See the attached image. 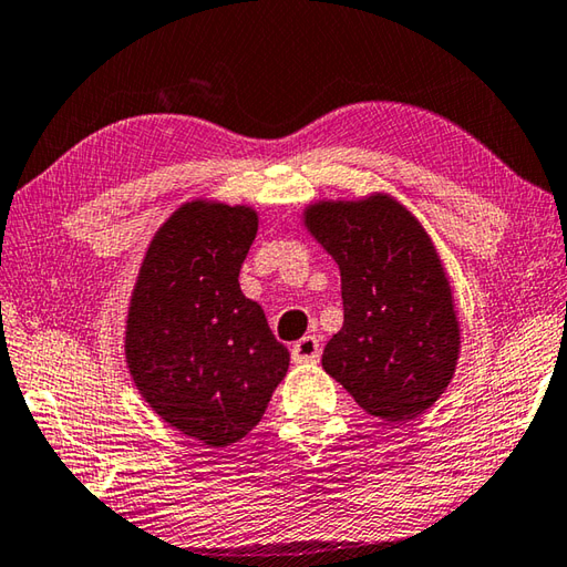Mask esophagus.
<instances>
[{
  "mask_svg": "<svg viewBox=\"0 0 567 567\" xmlns=\"http://www.w3.org/2000/svg\"><path fill=\"white\" fill-rule=\"evenodd\" d=\"M319 352H322V347H319V339L317 337H302L300 342L292 344V359L297 364H312L319 359Z\"/></svg>",
  "mask_w": 567,
  "mask_h": 567,
  "instance_id": "1",
  "label": "esophagus"
}]
</instances>
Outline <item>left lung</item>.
I'll list each match as a JSON object with an SVG mask.
<instances>
[{"mask_svg": "<svg viewBox=\"0 0 567 567\" xmlns=\"http://www.w3.org/2000/svg\"><path fill=\"white\" fill-rule=\"evenodd\" d=\"M305 223L342 272L344 324L324 347V372L372 416L424 414L458 359L454 302L429 235L386 195L312 205Z\"/></svg>", "mask_w": 567, "mask_h": 567, "instance_id": "obj_1", "label": "left lung"}]
</instances>
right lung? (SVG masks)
<instances>
[{
    "instance_id": "add662e5",
    "label": "right lung",
    "mask_w": 567,
    "mask_h": 567,
    "mask_svg": "<svg viewBox=\"0 0 567 567\" xmlns=\"http://www.w3.org/2000/svg\"><path fill=\"white\" fill-rule=\"evenodd\" d=\"M250 208L188 203L156 233L131 297L126 359L153 411L220 449L262 419L290 352L240 290Z\"/></svg>"
}]
</instances>
